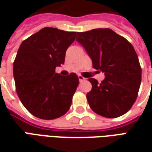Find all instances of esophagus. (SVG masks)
Instances as JSON below:
<instances>
[{
	"mask_svg": "<svg viewBox=\"0 0 152 152\" xmlns=\"http://www.w3.org/2000/svg\"><path fill=\"white\" fill-rule=\"evenodd\" d=\"M78 79H79V82H83L84 80H86V78L82 77V75H78Z\"/></svg>",
	"mask_w": 152,
	"mask_h": 152,
	"instance_id": "esophagus-1",
	"label": "esophagus"
}]
</instances>
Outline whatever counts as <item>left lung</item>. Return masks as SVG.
Returning a JSON list of instances; mask_svg holds the SVG:
<instances>
[{
    "label": "left lung",
    "instance_id": "left-lung-1",
    "mask_svg": "<svg viewBox=\"0 0 152 152\" xmlns=\"http://www.w3.org/2000/svg\"><path fill=\"white\" fill-rule=\"evenodd\" d=\"M81 44L93 62V68L104 73L98 83L89 78L92 89L86 97L91 109L106 118H117L132 107L137 97L141 68L135 49L122 36L106 29L77 32Z\"/></svg>",
    "mask_w": 152,
    "mask_h": 152
}]
</instances>
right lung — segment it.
I'll return each instance as SVG.
<instances>
[{
	"label": "right lung",
	"instance_id": "obj_1",
	"mask_svg": "<svg viewBox=\"0 0 152 152\" xmlns=\"http://www.w3.org/2000/svg\"><path fill=\"white\" fill-rule=\"evenodd\" d=\"M77 32L45 27L22 42L13 64L16 93L34 116L51 120L66 114L78 86L75 73L62 76L66 51Z\"/></svg>",
	"mask_w": 152,
	"mask_h": 152
}]
</instances>
